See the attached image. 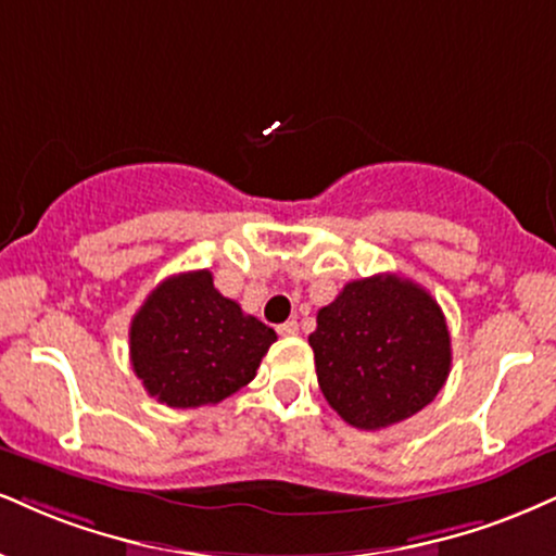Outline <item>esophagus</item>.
Segmentation results:
<instances>
[{
    "label": "esophagus",
    "instance_id": "1",
    "mask_svg": "<svg viewBox=\"0 0 556 556\" xmlns=\"http://www.w3.org/2000/svg\"><path fill=\"white\" fill-rule=\"evenodd\" d=\"M277 331H279V337H295V333L300 331V326H298V320H285L282 326H277Z\"/></svg>",
    "mask_w": 556,
    "mask_h": 556
}]
</instances>
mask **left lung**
<instances>
[{"mask_svg": "<svg viewBox=\"0 0 556 556\" xmlns=\"http://www.w3.org/2000/svg\"><path fill=\"white\" fill-rule=\"evenodd\" d=\"M307 342L326 401L344 422L380 430L422 412L451 372V333L425 287L399 274L344 285Z\"/></svg>", "mask_w": 556, "mask_h": 556, "instance_id": "1", "label": "left lung"}]
</instances>
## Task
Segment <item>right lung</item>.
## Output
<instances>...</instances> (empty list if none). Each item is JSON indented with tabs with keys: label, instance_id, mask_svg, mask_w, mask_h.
I'll use <instances>...</instances> for the list:
<instances>
[{
	"label": "right lung",
	"instance_id": "obj_1",
	"mask_svg": "<svg viewBox=\"0 0 556 556\" xmlns=\"http://www.w3.org/2000/svg\"><path fill=\"white\" fill-rule=\"evenodd\" d=\"M277 333L236 300L219 295L212 271L163 279L134 313L129 354L150 396L173 409L219 404L256 378Z\"/></svg>",
	"mask_w": 556,
	"mask_h": 556
}]
</instances>
